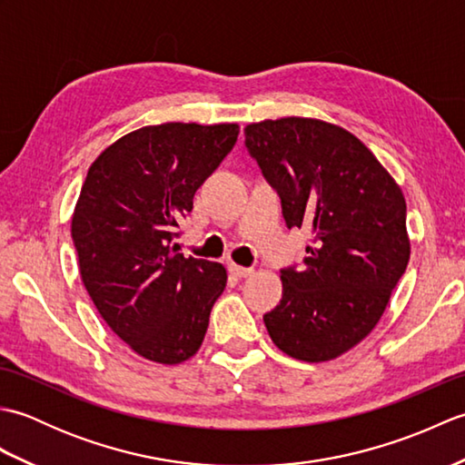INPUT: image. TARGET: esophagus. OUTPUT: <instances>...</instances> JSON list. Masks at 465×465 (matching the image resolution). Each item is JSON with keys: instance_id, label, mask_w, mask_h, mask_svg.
<instances>
[{"instance_id": "obj_1", "label": "esophagus", "mask_w": 465, "mask_h": 465, "mask_svg": "<svg viewBox=\"0 0 465 465\" xmlns=\"http://www.w3.org/2000/svg\"><path fill=\"white\" fill-rule=\"evenodd\" d=\"M227 270H230V273L232 275H235V278H250V275L253 273V270L252 268H242V265H235V263H230V268H227Z\"/></svg>"}]
</instances>
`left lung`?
I'll list each match as a JSON object with an SVG mask.
<instances>
[{
    "instance_id": "left-lung-1",
    "label": "left lung",
    "mask_w": 465,
    "mask_h": 465,
    "mask_svg": "<svg viewBox=\"0 0 465 465\" xmlns=\"http://www.w3.org/2000/svg\"><path fill=\"white\" fill-rule=\"evenodd\" d=\"M245 147L278 192L285 225L312 232L303 268L282 270L265 328L295 360L338 358L375 328L408 268L403 193L358 137L322 120L250 124Z\"/></svg>"
}]
</instances>
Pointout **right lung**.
Masks as SVG:
<instances>
[{
	"label": "right lung",
	"instance_id": "right-lung-1",
	"mask_svg": "<svg viewBox=\"0 0 465 465\" xmlns=\"http://www.w3.org/2000/svg\"><path fill=\"white\" fill-rule=\"evenodd\" d=\"M238 134V124L147 125L87 172L72 217L82 282L112 331L145 360L182 363L203 341L227 273L183 258L173 240Z\"/></svg>",
	"mask_w": 465,
	"mask_h": 465
}]
</instances>
